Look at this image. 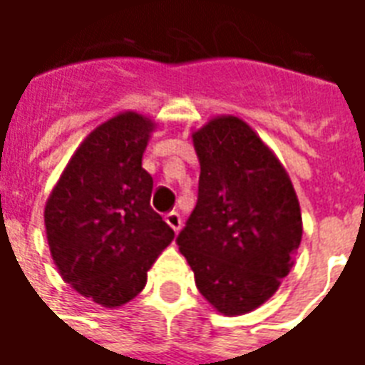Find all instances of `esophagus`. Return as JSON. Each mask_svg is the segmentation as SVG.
I'll use <instances>...</instances> for the list:
<instances>
[{
	"mask_svg": "<svg viewBox=\"0 0 365 365\" xmlns=\"http://www.w3.org/2000/svg\"><path fill=\"white\" fill-rule=\"evenodd\" d=\"M166 222L172 227V229L178 232V230L182 229V217H180V213L178 211H172V213L166 215Z\"/></svg>",
	"mask_w": 365,
	"mask_h": 365,
	"instance_id": "esophagus-1",
	"label": "esophagus"
}]
</instances>
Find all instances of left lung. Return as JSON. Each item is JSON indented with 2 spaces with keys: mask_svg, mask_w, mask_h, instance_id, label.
Wrapping results in <instances>:
<instances>
[{
  "mask_svg": "<svg viewBox=\"0 0 365 365\" xmlns=\"http://www.w3.org/2000/svg\"><path fill=\"white\" fill-rule=\"evenodd\" d=\"M197 203L175 242L199 293L225 314L260 307L279 287L301 245V209L289 175L237 117L193 135Z\"/></svg>",
  "mask_w": 365,
  "mask_h": 365,
  "instance_id": "1",
  "label": "left lung"
}]
</instances>
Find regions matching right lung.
Masks as SVG:
<instances>
[{
    "label": "right lung",
    "mask_w": 365,
    "mask_h": 365,
    "mask_svg": "<svg viewBox=\"0 0 365 365\" xmlns=\"http://www.w3.org/2000/svg\"><path fill=\"white\" fill-rule=\"evenodd\" d=\"M152 125L123 113L97 127L68 162L44 209L58 272L78 293L120 307L140 293L174 230L150 207L143 152Z\"/></svg>",
    "instance_id": "add662e5"
}]
</instances>
